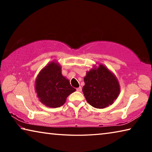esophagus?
<instances>
[{
  "mask_svg": "<svg viewBox=\"0 0 152 152\" xmlns=\"http://www.w3.org/2000/svg\"><path fill=\"white\" fill-rule=\"evenodd\" d=\"M76 91H78V92H81L82 91V87L80 86V87H78V88H77Z\"/></svg>",
  "mask_w": 152,
  "mask_h": 152,
  "instance_id": "obj_1",
  "label": "esophagus"
}]
</instances>
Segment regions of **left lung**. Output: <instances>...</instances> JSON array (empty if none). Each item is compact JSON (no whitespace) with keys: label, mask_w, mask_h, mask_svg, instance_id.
I'll return each instance as SVG.
<instances>
[{"label":"left lung","mask_w":152,"mask_h":152,"mask_svg":"<svg viewBox=\"0 0 152 152\" xmlns=\"http://www.w3.org/2000/svg\"><path fill=\"white\" fill-rule=\"evenodd\" d=\"M82 88L86 101L94 108L103 109L112 104L119 96V84L117 79L106 67L100 64L86 72Z\"/></svg>","instance_id":"8db88e82"}]
</instances>
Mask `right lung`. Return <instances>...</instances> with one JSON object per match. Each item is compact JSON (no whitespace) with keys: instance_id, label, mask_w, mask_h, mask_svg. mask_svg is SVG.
<instances>
[{"instance_id":"right-lung-1","label":"right lung","mask_w":152,"mask_h":152,"mask_svg":"<svg viewBox=\"0 0 152 152\" xmlns=\"http://www.w3.org/2000/svg\"><path fill=\"white\" fill-rule=\"evenodd\" d=\"M35 90L40 101L45 106L58 108L76 89L61 72V67L52 61L43 68L35 82Z\"/></svg>"}]
</instances>
